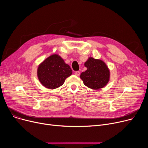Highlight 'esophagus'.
<instances>
[{
	"mask_svg": "<svg viewBox=\"0 0 148 148\" xmlns=\"http://www.w3.org/2000/svg\"><path fill=\"white\" fill-rule=\"evenodd\" d=\"M75 74L77 75V76H79L80 75V71H75Z\"/></svg>",
	"mask_w": 148,
	"mask_h": 148,
	"instance_id": "1",
	"label": "esophagus"
}]
</instances>
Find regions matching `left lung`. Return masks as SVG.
Masks as SVG:
<instances>
[{
	"label": "left lung",
	"mask_w": 148,
	"mask_h": 148,
	"mask_svg": "<svg viewBox=\"0 0 148 148\" xmlns=\"http://www.w3.org/2000/svg\"><path fill=\"white\" fill-rule=\"evenodd\" d=\"M84 66L87 70L80 74V78L85 86L95 90L106 86L110 80V71L103 60L90 57Z\"/></svg>",
	"instance_id": "8db88e82"
}]
</instances>
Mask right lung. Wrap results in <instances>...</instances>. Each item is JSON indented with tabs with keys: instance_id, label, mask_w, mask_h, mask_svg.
<instances>
[{
	"instance_id": "right-lung-1",
	"label": "right lung",
	"mask_w": 148,
	"mask_h": 148,
	"mask_svg": "<svg viewBox=\"0 0 148 148\" xmlns=\"http://www.w3.org/2000/svg\"><path fill=\"white\" fill-rule=\"evenodd\" d=\"M73 73L70 66L58 54H54L45 59L38 67L37 75L43 86L54 89L60 87Z\"/></svg>"
}]
</instances>
